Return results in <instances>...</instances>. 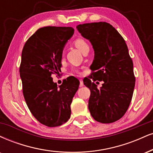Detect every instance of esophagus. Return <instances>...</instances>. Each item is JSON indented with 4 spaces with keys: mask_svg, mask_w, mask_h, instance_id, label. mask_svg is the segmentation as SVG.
I'll return each mask as SVG.
<instances>
[{
    "mask_svg": "<svg viewBox=\"0 0 153 153\" xmlns=\"http://www.w3.org/2000/svg\"><path fill=\"white\" fill-rule=\"evenodd\" d=\"M83 86V81H82V80H80V87H82Z\"/></svg>",
    "mask_w": 153,
    "mask_h": 153,
    "instance_id": "1",
    "label": "esophagus"
}]
</instances>
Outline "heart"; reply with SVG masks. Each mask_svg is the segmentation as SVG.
Returning a JSON list of instances; mask_svg holds the SVG:
<instances>
[{"label":"heart","instance_id":"b5f03b06","mask_svg":"<svg viewBox=\"0 0 153 153\" xmlns=\"http://www.w3.org/2000/svg\"><path fill=\"white\" fill-rule=\"evenodd\" d=\"M75 46L80 50V51L82 53L86 48H88L89 46H88V44L85 40L82 39V38H77L74 40L73 42Z\"/></svg>","mask_w":153,"mask_h":153}]
</instances>
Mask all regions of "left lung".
Instances as JSON below:
<instances>
[{
  "instance_id": "obj_1",
  "label": "left lung",
  "mask_w": 153,
  "mask_h": 153,
  "mask_svg": "<svg viewBox=\"0 0 153 153\" xmlns=\"http://www.w3.org/2000/svg\"><path fill=\"white\" fill-rule=\"evenodd\" d=\"M76 27L94 50L90 78L104 82L100 88L90 79L84 82L91 90L88 109L97 122H115L128 109L135 88L133 63L126 41L106 22L80 24Z\"/></svg>"
}]
</instances>
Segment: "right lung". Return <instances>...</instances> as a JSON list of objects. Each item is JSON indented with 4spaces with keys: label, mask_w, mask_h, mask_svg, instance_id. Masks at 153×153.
I'll list each match as a JSON object with an SVG mask.
<instances>
[{
    "label": "right lung",
    "mask_w": 153,
    "mask_h": 153,
    "mask_svg": "<svg viewBox=\"0 0 153 153\" xmlns=\"http://www.w3.org/2000/svg\"><path fill=\"white\" fill-rule=\"evenodd\" d=\"M73 33L71 27H41L28 38L22 51L20 76L24 98L37 120L48 127L68 120L80 84L69 77L58 86L51 76L60 71L62 51Z\"/></svg>",
    "instance_id": "right-lung-1"
}]
</instances>
